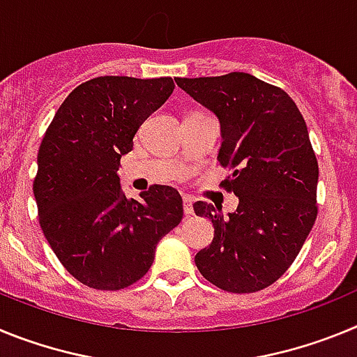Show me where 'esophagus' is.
Returning a JSON list of instances; mask_svg holds the SVG:
<instances>
[{"label":"esophagus","mask_w":357,"mask_h":357,"mask_svg":"<svg viewBox=\"0 0 357 357\" xmlns=\"http://www.w3.org/2000/svg\"><path fill=\"white\" fill-rule=\"evenodd\" d=\"M182 204H184V213H185V216H193V214H195V209H193V198H191V197H184V200H182Z\"/></svg>","instance_id":"obj_1"}]
</instances>
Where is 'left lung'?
Returning <instances> with one entry per match:
<instances>
[{"label":"left lung","instance_id":"left-lung-1","mask_svg":"<svg viewBox=\"0 0 357 357\" xmlns=\"http://www.w3.org/2000/svg\"><path fill=\"white\" fill-rule=\"evenodd\" d=\"M175 82L220 119L218 160L234 169L222 185L239 198L229 216L195 204L214 227L195 264L225 291L268 288L291 266L317 220L318 162L304 118L288 93L248 73Z\"/></svg>","mask_w":357,"mask_h":357}]
</instances>
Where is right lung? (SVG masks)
<instances>
[{"instance_id":"right-lung-1","label":"right lung","mask_w":357,"mask_h":357,"mask_svg":"<svg viewBox=\"0 0 357 357\" xmlns=\"http://www.w3.org/2000/svg\"><path fill=\"white\" fill-rule=\"evenodd\" d=\"M173 89L169 77L93 78L69 93L44 134L33 181L40 229L62 266L89 288L137 282L184 216L176 189L155 184L134 200L118 176L137 128Z\"/></svg>"}]
</instances>
